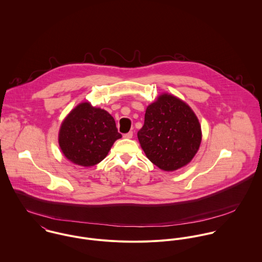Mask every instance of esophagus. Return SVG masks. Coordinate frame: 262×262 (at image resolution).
<instances>
[{
  "label": "esophagus",
  "mask_w": 262,
  "mask_h": 262,
  "mask_svg": "<svg viewBox=\"0 0 262 262\" xmlns=\"http://www.w3.org/2000/svg\"><path fill=\"white\" fill-rule=\"evenodd\" d=\"M132 136H133V132H132V131H129L128 133H126V134H124V135H123V137H124V138H128V139L132 138Z\"/></svg>",
  "instance_id": "1"
}]
</instances>
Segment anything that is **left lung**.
Segmentation results:
<instances>
[{
    "label": "left lung",
    "instance_id": "obj_1",
    "mask_svg": "<svg viewBox=\"0 0 262 262\" xmlns=\"http://www.w3.org/2000/svg\"><path fill=\"white\" fill-rule=\"evenodd\" d=\"M137 136L150 161L166 171L187 164L202 139L194 113L186 103L166 94L147 107L144 125Z\"/></svg>",
    "mask_w": 262,
    "mask_h": 262
}]
</instances>
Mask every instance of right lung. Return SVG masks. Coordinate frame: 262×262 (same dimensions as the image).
I'll return each mask as SVG.
<instances>
[{
    "mask_svg": "<svg viewBox=\"0 0 262 262\" xmlns=\"http://www.w3.org/2000/svg\"><path fill=\"white\" fill-rule=\"evenodd\" d=\"M112 116L90 103L79 104L61 124L59 146L75 164L93 166L101 162L121 138Z\"/></svg>",
    "mask_w": 262,
    "mask_h": 262,
    "instance_id": "right-lung-1",
    "label": "right lung"
}]
</instances>
